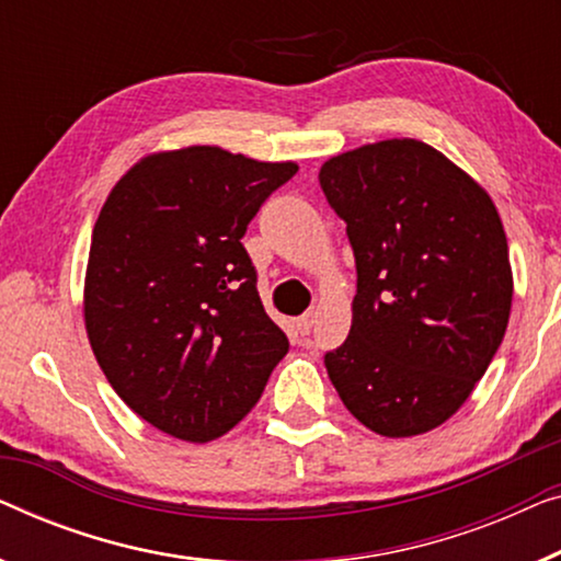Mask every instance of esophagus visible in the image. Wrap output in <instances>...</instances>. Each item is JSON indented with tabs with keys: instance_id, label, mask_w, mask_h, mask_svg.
I'll list each match as a JSON object with an SVG mask.
<instances>
[{
	"instance_id": "1",
	"label": "esophagus",
	"mask_w": 561,
	"mask_h": 561,
	"mask_svg": "<svg viewBox=\"0 0 561 561\" xmlns=\"http://www.w3.org/2000/svg\"><path fill=\"white\" fill-rule=\"evenodd\" d=\"M296 329H298V334H304V336L311 334L313 313H304V316H300V319H296Z\"/></svg>"
}]
</instances>
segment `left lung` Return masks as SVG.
<instances>
[{
	"label": "left lung",
	"mask_w": 561,
	"mask_h": 561,
	"mask_svg": "<svg viewBox=\"0 0 561 561\" xmlns=\"http://www.w3.org/2000/svg\"><path fill=\"white\" fill-rule=\"evenodd\" d=\"M356 261L354 321L323 364L346 410L385 437L443 425L508 327V245L485 190L433 146L367 144L319 174Z\"/></svg>",
	"instance_id": "1"
}]
</instances>
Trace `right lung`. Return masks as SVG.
Returning <instances> with one entry per match:
<instances>
[{
	"mask_svg": "<svg viewBox=\"0 0 561 561\" xmlns=\"http://www.w3.org/2000/svg\"><path fill=\"white\" fill-rule=\"evenodd\" d=\"M298 172L217 146L141 159L105 199L85 273V329L116 394L186 443L225 435L288 354L242 234Z\"/></svg>",
	"mask_w": 561,
	"mask_h": 561,
	"instance_id": "right-lung-1",
	"label": "right lung"
}]
</instances>
